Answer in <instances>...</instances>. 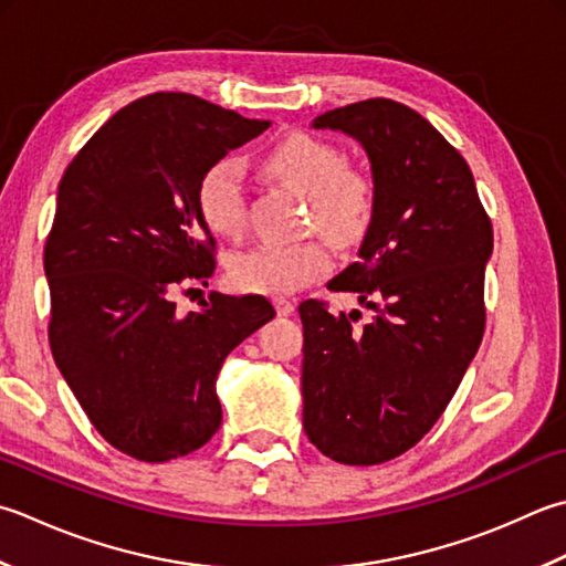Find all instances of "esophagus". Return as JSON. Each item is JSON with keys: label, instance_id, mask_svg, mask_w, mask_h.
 I'll return each instance as SVG.
<instances>
[{"label": "esophagus", "instance_id": "34e87169", "mask_svg": "<svg viewBox=\"0 0 566 566\" xmlns=\"http://www.w3.org/2000/svg\"><path fill=\"white\" fill-rule=\"evenodd\" d=\"M272 302H274V308H276V314H280V316H290V314L294 312V302H292V298L274 296Z\"/></svg>", "mask_w": 566, "mask_h": 566}]
</instances>
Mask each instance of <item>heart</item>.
Segmentation results:
<instances>
[{
	"label": "heart",
	"mask_w": 566,
	"mask_h": 566,
	"mask_svg": "<svg viewBox=\"0 0 566 566\" xmlns=\"http://www.w3.org/2000/svg\"><path fill=\"white\" fill-rule=\"evenodd\" d=\"M262 166L276 181L306 196L308 228H318L338 245H353L368 232L375 213V181L363 166L346 161L338 144L308 132H290L264 151ZM196 206L216 235H242L248 206L235 161L218 159L208 166L196 184ZM328 270L331 252L316 238L290 245L264 242L230 260L232 284L254 294H290Z\"/></svg>",
	"instance_id": "b5f03b06"
}]
</instances>
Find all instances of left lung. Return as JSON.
<instances>
[{
	"label": "left lung",
	"instance_id": "1",
	"mask_svg": "<svg viewBox=\"0 0 566 566\" xmlns=\"http://www.w3.org/2000/svg\"><path fill=\"white\" fill-rule=\"evenodd\" d=\"M356 137L373 164L375 213L360 262L328 282L378 312L363 328L321 298L304 326V431L346 467L412 449L444 415L485 328L491 218L457 147L412 107L360 99L314 119Z\"/></svg>",
	"mask_w": 566,
	"mask_h": 566
}]
</instances>
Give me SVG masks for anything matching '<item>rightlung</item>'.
I'll use <instances>...</instances> for the list:
<instances>
[{"mask_svg":"<svg viewBox=\"0 0 566 566\" xmlns=\"http://www.w3.org/2000/svg\"><path fill=\"white\" fill-rule=\"evenodd\" d=\"M268 127L191 93H151L63 171L43 248L51 353L99 437L132 459L201 449L223 419L220 365L274 316L264 296L213 292L188 314L174 302L216 272L198 179Z\"/></svg>","mask_w":566,"mask_h":566,"instance_id":"1","label":"right lung"}]
</instances>
